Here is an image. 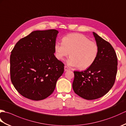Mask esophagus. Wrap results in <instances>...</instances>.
Masks as SVG:
<instances>
[{
	"mask_svg": "<svg viewBox=\"0 0 126 126\" xmlns=\"http://www.w3.org/2000/svg\"><path fill=\"white\" fill-rule=\"evenodd\" d=\"M68 70H70V68H69L68 66H64V71H68Z\"/></svg>",
	"mask_w": 126,
	"mask_h": 126,
	"instance_id": "34e87169",
	"label": "esophagus"
}]
</instances>
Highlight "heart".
Masks as SVG:
<instances>
[{
    "mask_svg": "<svg viewBox=\"0 0 126 126\" xmlns=\"http://www.w3.org/2000/svg\"><path fill=\"white\" fill-rule=\"evenodd\" d=\"M62 43L56 42L54 51L58 60L63 61L70 54L67 61L69 66L84 70L89 68L95 62L98 53L96 43L91 41L83 34H68L62 39Z\"/></svg>",
    "mask_w": 126,
    "mask_h": 126,
    "instance_id": "heart-1",
    "label": "heart"
}]
</instances>
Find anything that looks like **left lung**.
Returning <instances> with one entry per match:
<instances>
[{
	"instance_id": "8db88e82",
	"label": "left lung",
	"mask_w": 126,
	"mask_h": 126,
	"mask_svg": "<svg viewBox=\"0 0 126 126\" xmlns=\"http://www.w3.org/2000/svg\"><path fill=\"white\" fill-rule=\"evenodd\" d=\"M98 47L94 63L83 71H74L73 88L77 95L88 100L106 95L113 87L117 74V59L115 51L109 42L93 32Z\"/></svg>"
}]
</instances>
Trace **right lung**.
Returning <instances> with one entry per match:
<instances>
[{
    "label": "right lung",
    "mask_w": 126,
    "mask_h": 126,
    "mask_svg": "<svg viewBox=\"0 0 126 126\" xmlns=\"http://www.w3.org/2000/svg\"><path fill=\"white\" fill-rule=\"evenodd\" d=\"M58 33L55 29L34 31L20 39L12 50L11 80L24 97L39 101L54 91L64 65L54 55Z\"/></svg>",
    "instance_id": "1"
}]
</instances>
